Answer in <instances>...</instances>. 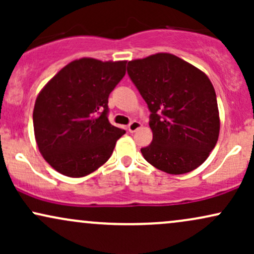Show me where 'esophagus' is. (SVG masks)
<instances>
[{"label":"esophagus","instance_id":"34e87169","mask_svg":"<svg viewBox=\"0 0 254 254\" xmlns=\"http://www.w3.org/2000/svg\"><path fill=\"white\" fill-rule=\"evenodd\" d=\"M139 127H141V123H139V122H137V121L131 122V123L127 125V130H129L130 132H135V131L137 129H139Z\"/></svg>","mask_w":254,"mask_h":254}]
</instances>
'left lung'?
Here are the masks:
<instances>
[{
	"mask_svg": "<svg viewBox=\"0 0 254 254\" xmlns=\"http://www.w3.org/2000/svg\"><path fill=\"white\" fill-rule=\"evenodd\" d=\"M127 75L150 111L153 141L144 159L170 174L196 170L216 145L217 99L204 72L171 54L127 63Z\"/></svg>",
	"mask_w": 254,
	"mask_h": 254,
	"instance_id": "1",
	"label": "left lung"
}]
</instances>
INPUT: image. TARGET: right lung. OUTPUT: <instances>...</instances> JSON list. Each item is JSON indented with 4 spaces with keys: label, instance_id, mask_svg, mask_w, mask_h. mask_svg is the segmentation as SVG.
<instances>
[{
    "label": "right lung",
    "instance_id": "add662e5",
    "mask_svg": "<svg viewBox=\"0 0 254 254\" xmlns=\"http://www.w3.org/2000/svg\"><path fill=\"white\" fill-rule=\"evenodd\" d=\"M127 62L81 58L69 63L38 95L36 141L44 159L66 177L80 178L103 166L125 133L109 121V97Z\"/></svg>",
    "mask_w": 254,
    "mask_h": 254
}]
</instances>
